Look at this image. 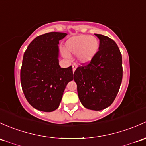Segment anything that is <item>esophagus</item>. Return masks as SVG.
<instances>
[{"instance_id": "esophagus-1", "label": "esophagus", "mask_w": 146, "mask_h": 146, "mask_svg": "<svg viewBox=\"0 0 146 146\" xmlns=\"http://www.w3.org/2000/svg\"><path fill=\"white\" fill-rule=\"evenodd\" d=\"M72 67H73V72L74 73L75 70H76V68H77V65H76V64H73V65H72Z\"/></svg>"}]
</instances>
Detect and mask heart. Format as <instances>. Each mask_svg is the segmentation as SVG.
<instances>
[{
	"label": "heart",
	"instance_id": "heart-1",
	"mask_svg": "<svg viewBox=\"0 0 146 146\" xmlns=\"http://www.w3.org/2000/svg\"><path fill=\"white\" fill-rule=\"evenodd\" d=\"M99 42L96 38L87 35H78L69 38L65 45L66 53H64V57H68L70 54L77 55L78 60L82 64L90 62L96 55L99 50Z\"/></svg>",
	"mask_w": 146,
	"mask_h": 146
}]
</instances>
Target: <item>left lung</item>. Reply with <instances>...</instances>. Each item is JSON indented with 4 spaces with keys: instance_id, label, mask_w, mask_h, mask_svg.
<instances>
[{
    "instance_id": "1",
    "label": "left lung",
    "mask_w": 146,
    "mask_h": 146,
    "mask_svg": "<svg viewBox=\"0 0 146 146\" xmlns=\"http://www.w3.org/2000/svg\"><path fill=\"white\" fill-rule=\"evenodd\" d=\"M99 39V51L88 65L73 74L81 104L87 109L104 110L115 99L122 79V54L114 40L94 33Z\"/></svg>"
}]
</instances>
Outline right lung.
Segmentation results:
<instances>
[{"mask_svg": "<svg viewBox=\"0 0 146 146\" xmlns=\"http://www.w3.org/2000/svg\"><path fill=\"white\" fill-rule=\"evenodd\" d=\"M66 36L62 32H50L36 37L23 56V92L29 104L40 111L57 109L67 84L73 80L72 66L61 68L59 63V40Z\"/></svg>", "mask_w": 146, "mask_h": 146, "instance_id": "1", "label": "right lung"}]
</instances>
